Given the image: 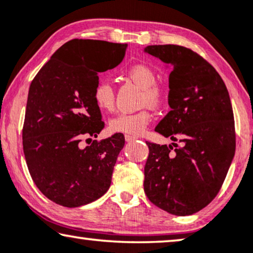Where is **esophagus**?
I'll return each mask as SVG.
<instances>
[{
  "label": "esophagus",
  "mask_w": 253,
  "mask_h": 253,
  "mask_svg": "<svg viewBox=\"0 0 253 253\" xmlns=\"http://www.w3.org/2000/svg\"><path fill=\"white\" fill-rule=\"evenodd\" d=\"M124 138H126V141H132V140L136 139V137L131 136V134H126V136H124Z\"/></svg>",
  "instance_id": "34e87169"
}]
</instances>
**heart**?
<instances>
[{
    "instance_id": "heart-1",
    "label": "heart",
    "mask_w": 253,
    "mask_h": 253,
    "mask_svg": "<svg viewBox=\"0 0 253 253\" xmlns=\"http://www.w3.org/2000/svg\"><path fill=\"white\" fill-rule=\"evenodd\" d=\"M126 75L134 84L143 88L141 102L144 105L158 107L164 102L165 88L157 83V72L144 63L132 64L126 70ZM95 105L102 112H110L115 103V93L112 84L106 79H100L93 89ZM152 121V114L147 109L136 113H120L109 120V129L113 132L126 133L131 136L141 134Z\"/></svg>"
}]
</instances>
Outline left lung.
Here are the masks:
<instances>
[{"label": "left lung", "instance_id": "left-lung-1", "mask_svg": "<svg viewBox=\"0 0 253 253\" xmlns=\"http://www.w3.org/2000/svg\"><path fill=\"white\" fill-rule=\"evenodd\" d=\"M145 51L172 67L171 110L155 131L181 145L146 141L144 191L161 210L191 215L215 198L233 161L236 136L229 93L215 69L189 48L154 44Z\"/></svg>", "mask_w": 253, "mask_h": 253}]
</instances>
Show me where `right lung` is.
I'll list each match as a JSON object with an SVG mask.
<instances>
[{
    "label": "right lung",
    "mask_w": 253,
    "mask_h": 253,
    "mask_svg": "<svg viewBox=\"0 0 253 253\" xmlns=\"http://www.w3.org/2000/svg\"><path fill=\"white\" fill-rule=\"evenodd\" d=\"M126 43L74 39L65 42L31 83L23 126V150L38 189L51 202L78 207L105 195L124 146L115 133L98 137L105 123L93 99L99 72L119 65Z\"/></svg>",
    "instance_id": "right-lung-1"
}]
</instances>
